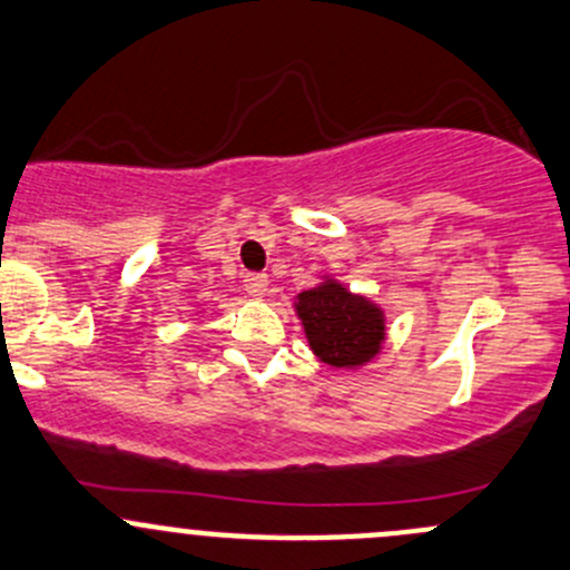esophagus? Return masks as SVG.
I'll use <instances>...</instances> for the list:
<instances>
[{"instance_id":"1","label":"esophagus","mask_w":570,"mask_h":570,"mask_svg":"<svg viewBox=\"0 0 570 570\" xmlns=\"http://www.w3.org/2000/svg\"><path fill=\"white\" fill-rule=\"evenodd\" d=\"M267 275L265 273H250V275H245V292H248L250 297H254V301H262V297L267 295Z\"/></svg>"}]
</instances>
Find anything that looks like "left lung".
<instances>
[{
  "label": "left lung",
  "mask_w": 570,
  "mask_h": 570,
  "mask_svg": "<svg viewBox=\"0 0 570 570\" xmlns=\"http://www.w3.org/2000/svg\"><path fill=\"white\" fill-rule=\"evenodd\" d=\"M295 314L311 352L341 371L368 365L387 338V316L382 305L355 295L333 275H320V284L295 297Z\"/></svg>",
  "instance_id": "1"
}]
</instances>
